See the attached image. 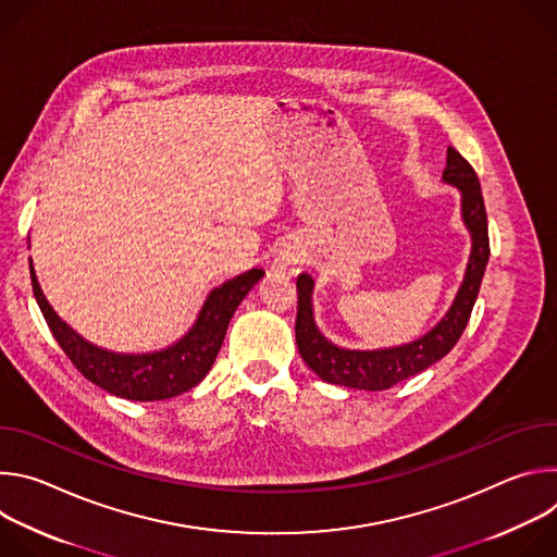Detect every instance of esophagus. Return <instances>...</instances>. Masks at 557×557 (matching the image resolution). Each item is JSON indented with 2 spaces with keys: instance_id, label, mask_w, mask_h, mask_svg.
Returning <instances> with one entry per match:
<instances>
[{
  "instance_id": "1",
  "label": "esophagus",
  "mask_w": 557,
  "mask_h": 557,
  "mask_svg": "<svg viewBox=\"0 0 557 557\" xmlns=\"http://www.w3.org/2000/svg\"><path fill=\"white\" fill-rule=\"evenodd\" d=\"M295 262V258H288V256H282V258H277L273 264H275V269H286L288 264H293Z\"/></svg>"
}]
</instances>
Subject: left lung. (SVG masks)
Returning <instances> with one entry per match:
<instances>
[{
    "label": "left lung",
    "instance_id": "obj_1",
    "mask_svg": "<svg viewBox=\"0 0 557 557\" xmlns=\"http://www.w3.org/2000/svg\"><path fill=\"white\" fill-rule=\"evenodd\" d=\"M443 183L456 187L460 191V215L471 235V253L458 286V293L441 317V322L428 331L423 337L394 346V348H376V350H350L333 344L322 335L314 324L312 314V290L314 280L308 273L297 277V322H295V339L297 350L306 366L329 383L346 385L355 389H387L399 381H406L438 359H443L460 339L471 308L479 297L481 282L490 260V233H487V211L481 191L479 176L465 158L447 147V168L443 172Z\"/></svg>",
    "mask_w": 557,
    "mask_h": 557
}]
</instances>
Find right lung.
I'll return each instance as SVG.
<instances>
[{"label": "right lung", "mask_w": 557, "mask_h": 557, "mask_svg": "<svg viewBox=\"0 0 557 557\" xmlns=\"http://www.w3.org/2000/svg\"><path fill=\"white\" fill-rule=\"evenodd\" d=\"M262 277V269H251L226 280L207 295L196 322L178 342L163 350L132 355L99 348L70 329L46 299L30 260L35 299L57 344L88 381L129 401H163L198 385L222 348L235 308Z\"/></svg>", "instance_id": "obj_1"}]
</instances>
